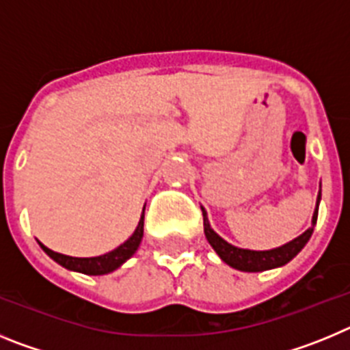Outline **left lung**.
<instances>
[{"instance_id":"1","label":"left lung","mask_w":350,"mask_h":350,"mask_svg":"<svg viewBox=\"0 0 350 350\" xmlns=\"http://www.w3.org/2000/svg\"><path fill=\"white\" fill-rule=\"evenodd\" d=\"M319 203H321V189L317 194V202H315V210L314 215H312V226L308 228L305 233H301L299 237H296L295 240L284 243V245L277 247V249L270 250H250V249H240V247L231 245L230 242H226L224 238L219 237L215 231L212 230V226L208 222V215H206V210L202 206L203 212V228H205V237L208 240V243L212 245V249L217 252L219 258L230 265L231 268L240 271H265V270H273V268H279L287 265L293 258L298 256L299 250L307 245V242L310 240L312 233H314V226L317 222V213H319Z\"/></svg>"}]
</instances>
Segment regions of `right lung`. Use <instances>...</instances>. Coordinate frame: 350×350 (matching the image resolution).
<instances>
[{"mask_svg":"<svg viewBox=\"0 0 350 350\" xmlns=\"http://www.w3.org/2000/svg\"><path fill=\"white\" fill-rule=\"evenodd\" d=\"M144 213H145V206L135 233H133L124 243H120L117 249L110 250V252H107V254L103 256H96V258H73V256H64V254H59V252H54V250H51L49 247L43 245V243L40 242L38 243L49 258L54 259L57 265H61V267L66 268V270L79 271V273H83V275L112 273L113 270L122 267V265H124V262L128 261L135 252H137L138 247H140L142 238H144Z\"/></svg>","mask_w":350,"mask_h":350,"instance_id":"right-lung-1","label":"right lung"}]
</instances>
